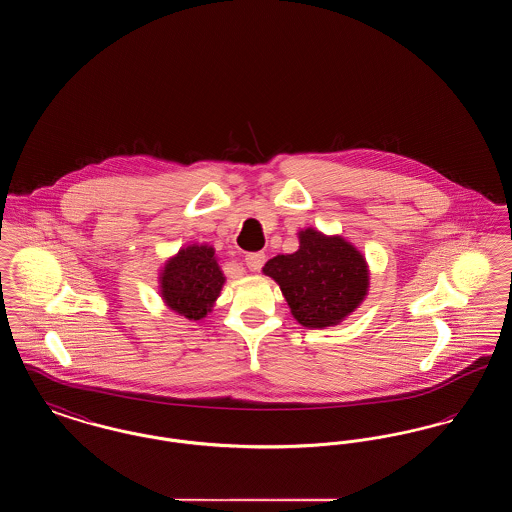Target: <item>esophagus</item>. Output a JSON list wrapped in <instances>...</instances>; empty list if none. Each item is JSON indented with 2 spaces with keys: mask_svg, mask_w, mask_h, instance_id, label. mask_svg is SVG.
<instances>
[{
  "mask_svg": "<svg viewBox=\"0 0 512 512\" xmlns=\"http://www.w3.org/2000/svg\"><path fill=\"white\" fill-rule=\"evenodd\" d=\"M265 253H261V251H257V253H247L245 255V265L247 268L251 270V272H259L263 265H265Z\"/></svg>",
  "mask_w": 512,
  "mask_h": 512,
  "instance_id": "34e87169",
  "label": "esophagus"
}]
</instances>
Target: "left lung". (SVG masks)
Instances as JSON below:
<instances>
[{"label": "left lung", "mask_w": 512, "mask_h": 512, "mask_svg": "<svg viewBox=\"0 0 512 512\" xmlns=\"http://www.w3.org/2000/svg\"><path fill=\"white\" fill-rule=\"evenodd\" d=\"M263 272L280 286L293 318L305 328L340 324L368 292L363 253L341 236H324L315 228L301 230L299 249L272 257Z\"/></svg>", "instance_id": "8db88e82"}]
</instances>
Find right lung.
Masks as SVG:
<instances>
[{
    "label": "right lung",
    "instance_id": "obj_1",
    "mask_svg": "<svg viewBox=\"0 0 512 512\" xmlns=\"http://www.w3.org/2000/svg\"><path fill=\"white\" fill-rule=\"evenodd\" d=\"M224 280L215 249L192 244L182 247L165 263L159 276V292L171 311L188 320H201L211 313Z\"/></svg>",
    "mask_w": 512,
    "mask_h": 512
}]
</instances>
